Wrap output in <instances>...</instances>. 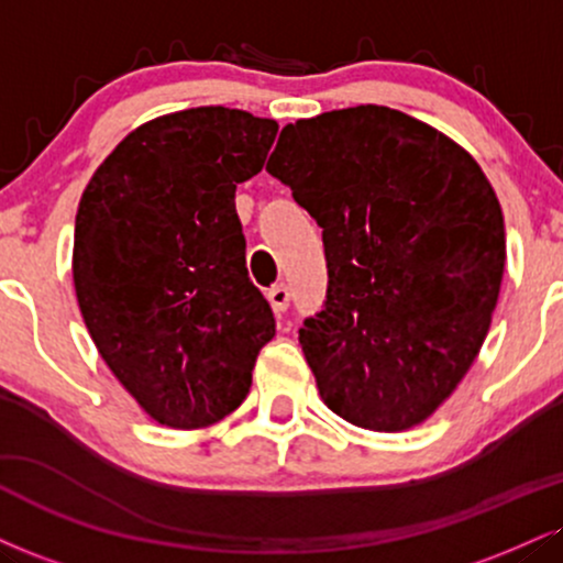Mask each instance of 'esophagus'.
I'll use <instances>...</instances> for the list:
<instances>
[{"mask_svg": "<svg viewBox=\"0 0 563 563\" xmlns=\"http://www.w3.org/2000/svg\"><path fill=\"white\" fill-rule=\"evenodd\" d=\"M267 299H269V307H273L275 314H283V311L288 309V301H290V290H288V286H283V283H277V286L269 288Z\"/></svg>", "mask_w": 563, "mask_h": 563, "instance_id": "34e87169", "label": "esophagus"}]
</instances>
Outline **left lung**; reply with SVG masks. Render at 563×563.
I'll return each instance as SVG.
<instances>
[{
  "label": "left lung",
  "instance_id": "1",
  "mask_svg": "<svg viewBox=\"0 0 563 563\" xmlns=\"http://www.w3.org/2000/svg\"><path fill=\"white\" fill-rule=\"evenodd\" d=\"M267 173L322 228L328 299L299 330L351 424H422L470 372L498 303L506 228L483 167L411 114L358 104L280 131Z\"/></svg>",
  "mask_w": 563,
  "mask_h": 563
}]
</instances>
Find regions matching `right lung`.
Instances as JSON below:
<instances>
[{"label": "right lung", "mask_w": 563, "mask_h": 563, "mask_svg": "<svg viewBox=\"0 0 563 563\" xmlns=\"http://www.w3.org/2000/svg\"><path fill=\"white\" fill-rule=\"evenodd\" d=\"M277 123L194 107L139 125L80 196L73 286L88 335L154 422L199 430L252 388L275 317L249 280L235 186Z\"/></svg>", "instance_id": "1"}]
</instances>
